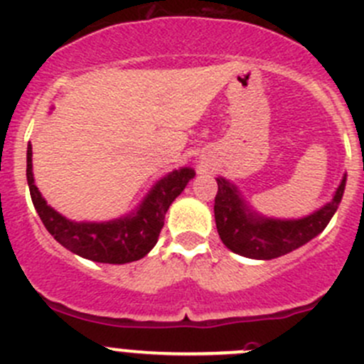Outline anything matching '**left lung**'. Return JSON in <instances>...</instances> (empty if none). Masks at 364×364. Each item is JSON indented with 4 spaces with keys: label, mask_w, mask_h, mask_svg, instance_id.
I'll return each instance as SVG.
<instances>
[{
    "label": "left lung",
    "mask_w": 364,
    "mask_h": 364,
    "mask_svg": "<svg viewBox=\"0 0 364 364\" xmlns=\"http://www.w3.org/2000/svg\"><path fill=\"white\" fill-rule=\"evenodd\" d=\"M343 176L331 203L299 220L264 218L250 211L234 185L216 178L218 192L215 197V222L220 240L229 250L248 259L269 260L303 247L321 234L338 209L343 197Z\"/></svg>",
    "instance_id": "8db88e82"
}]
</instances>
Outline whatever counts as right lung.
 Wrapping results in <instances>:
<instances>
[{"label": "right lung", "mask_w": 364, "mask_h": 364, "mask_svg": "<svg viewBox=\"0 0 364 364\" xmlns=\"http://www.w3.org/2000/svg\"><path fill=\"white\" fill-rule=\"evenodd\" d=\"M31 155V144H28L26 178H28L33 205L46 229L58 243L63 245L70 252L84 259L105 264H127L148 255L159 241L168 205L185 190L186 183L196 176L193 168L190 167L172 171L153 186L137 211L124 218L102 223L72 222L54 211L35 186Z\"/></svg>", "instance_id": "obj_1"}]
</instances>
